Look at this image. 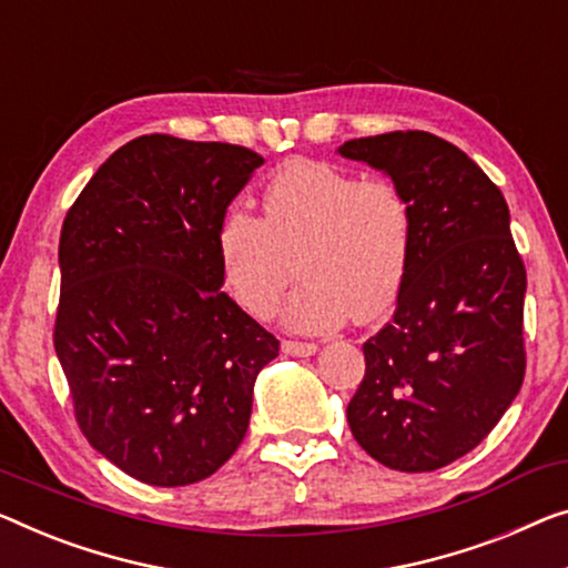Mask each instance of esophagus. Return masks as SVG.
<instances>
[{
	"instance_id": "esophagus-1",
	"label": "esophagus",
	"mask_w": 568,
	"mask_h": 568,
	"mask_svg": "<svg viewBox=\"0 0 568 568\" xmlns=\"http://www.w3.org/2000/svg\"><path fill=\"white\" fill-rule=\"evenodd\" d=\"M283 352L291 354V357H313L318 352V346L311 342H291L287 338V342H283Z\"/></svg>"
}]
</instances>
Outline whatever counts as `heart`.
Returning <instances> with one entry per match:
<instances>
[{
    "mask_svg": "<svg viewBox=\"0 0 568 568\" xmlns=\"http://www.w3.org/2000/svg\"><path fill=\"white\" fill-rule=\"evenodd\" d=\"M413 250V211L383 178L291 160L262 191V219L234 209L216 234L219 267L232 298L267 318L291 277L303 283L283 308L295 332H332L346 318L369 324L393 306Z\"/></svg>",
    "mask_w": 568,
    "mask_h": 568,
    "instance_id": "heart-1",
    "label": "heart"
}]
</instances>
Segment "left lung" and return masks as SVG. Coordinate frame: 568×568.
Instances as JSON below:
<instances>
[{"label": "left lung", "mask_w": 568, "mask_h": 568, "mask_svg": "<svg viewBox=\"0 0 568 568\" xmlns=\"http://www.w3.org/2000/svg\"><path fill=\"white\" fill-rule=\"evenodd\" d=\"M405 193L413 250L393 321L367 338L346 420L397 471H434L481 444L526 375V267L500 189L452 142L387 132L344 142Z\"/></svg>", "instance_id": "left-lung-1"}]
</instances>
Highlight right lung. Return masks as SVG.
<instances>
[{
  "label": "right lung",
  "instance_id": "right-lung-1",
  "mask_svg": "<svg viewBox=\"0 0 568 568\" xmlns=\"http://www.w3.org/2000/svg\"><path fill=\"white\" fill-rule=\"evenodd\" d=\"M265 163L226 142L142 134L65 214L55 354L75 420L130 477L183 487L232 459L281 342L222 291L216 234Z\"/></svg>",
  "mask_w": 568,
  "mask_h": 568
}]
</instances>
